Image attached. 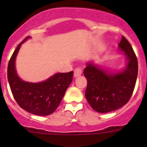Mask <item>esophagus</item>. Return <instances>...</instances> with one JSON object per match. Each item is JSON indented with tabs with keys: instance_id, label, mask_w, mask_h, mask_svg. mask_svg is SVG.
Returning a JSON list of instances; mask_svg holds the SVG:
<instances>
[{
	"instance_id": "1",
	"label": "esophagus",
	"mask_w": 147,
	"mask_h": 147,
	"mask_svg": "<svg viewBox=\"0 0 147 147\" xmlns=\"http://www.w3.org/2000/svg\"><path fill=\"white\" fill-rule=\"evenodd\" d=\"M81 74H82L81 68H76V69L74 70V77H79V76H81Z\"/></svg>"
}]
</instances>
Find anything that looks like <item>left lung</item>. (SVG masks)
I'll return each instance as SVG.
<instances>
[{
    "label": "left lung",
    "instance_id": "obj_1",
    "mask_svg": "<svg viewBox=\"0 0 147 147\" xmlns=\"http://www.w3.org/2000/svg\"><path fill=\"white\" fill-rule=\"evenodd\" d=\"M119 49L126 58L123 69L111 71L93 61L87 62L84 69L88 81L85 97L90 107L98 113H105L121 108L127 103L134 90L138 69L137 58L123 36Z\"/></svg>",
    "mask_w": 147,
    "mask_h": 147
}]
</instances>
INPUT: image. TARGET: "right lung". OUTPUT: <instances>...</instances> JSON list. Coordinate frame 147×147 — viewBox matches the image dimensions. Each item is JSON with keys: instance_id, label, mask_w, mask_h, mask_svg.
<instances>
[{"instance_id": "add662e5", "label": "right lung", "mask_w": 147, "mask_h": 147, "mask_svg": "<svg viewBox=\"0 0 147 147\" xmlns=\"http://www.w3.org/2000/svg\"><path fill=\"white\" fill-rule=\"evenodd\" d=\"M30 38L28 36L24 39L13 53L8 65V82L13 96L21 108L34 115H49L60 104L72 82L74 71L57 73L40 82H29L20 79L15 66L16 57L22 44Z\"/></svg>"}]
</instances>
